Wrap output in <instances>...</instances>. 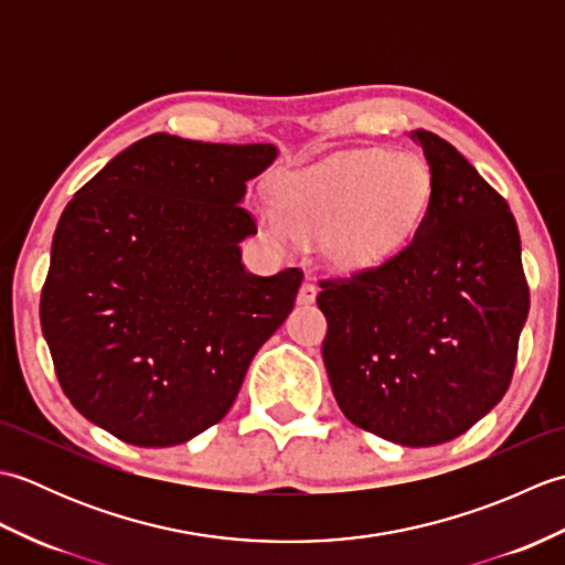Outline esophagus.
<instances>
[{"instance_id":"1","label":"esophagus","mask_w":565,"mask_h":565,"mask_svg":"<svg viewBox=\"0 0 565 565\" xmlns=\"http://www.w3.org/2000/svg\"><path fill=\"white\" fill-rule=\"evenodd\" d=\"M316 298H318V286L313 281H303L301 291H298V303L310 306V303H316Z\"/></svg>"}]
</instances>
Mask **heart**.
<instances>
[{
  "mask_svg": "<svg viewBox=\"0 0 565 565\" xmlns=\"http://www.w3.org/2000/svg\"><path fill=\"white\" fill-rule=\"evenodd\" d=\"M429 199L431 177L423 160L359 150L284 174L276 203H259L257 215L271 243L291 247L318 239L328 267L359 274L401 255Z\"/></svg>",
  "mask_w": 565,
  "mask_h": 565,
  "instance_id": "heart-1",
  "label": "heart"
}]
</instances>
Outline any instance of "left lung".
I'll return each mask as SVG.
<instances>
[{
  "label": "left lung",
  "instance_id": "obj_1",
  "mask_svg": "<svg viewBox=\"0 0 565 565\" xmlns=\"http://www.w3.org/2000/svg\"><path fill=\"white\" fill-rule=\"evenodd\" d=\"M431 177L407 247L320 281L322 362L344 417L403 447L463 435L505 395L530 313L508 201L447 140L413 130Z\"/></svg>",
  "mask_w": 565,
  "mask_h": 565
}]
</instances>
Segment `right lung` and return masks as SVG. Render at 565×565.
I'll return each mask as SVG.
<instances>
[{"label":"right lung","instance_id":"obj_1","mask_svg":"<svg viewBox=\"0 0 565 565\" xmlns=\"http://www.w3.org/2000/svg\"><path fill=\"white\" fill-rule=\"evenodd\" d=\"M269 142L142 138L60 215L41 328L70 403L136 447H174L231 411L303 271L257 276L239 206L276 160Z\"/></svg>","mask_w":565,"mask_h":565}]
</instances>
